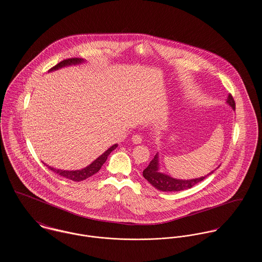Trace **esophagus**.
<instances>
[{"label": "esophagus", "mask_w": 262, "mask_h": 262, "mask_svg": "<svg viewBox=\"0 0 262 262\" xmlns=\"http://www.w3.org/2000/svg\"><path fill=\"white\" fill-rule=\"evenodd\" d=\"M132 141H133L135 144H139V143H141V141H142V137H141V136H139V135H134L133 137H132Z\"/></svg>", "instance_id": "34e87169"}]
</instances>
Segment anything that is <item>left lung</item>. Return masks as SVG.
I'll list each match as a JSON object with an SVG mask.
<instances>
[{
	"label": "left lung",
	"mask_w": 262,
	"mask_h": 262,
	"mask_svg": "<svg viewBox=\"0 0 262 262\" xmlns=\"http://www.w3.org/2000/svg\"><path fill=\"white\" fill-rule=\"evenodd\" d=\"M227 103L232 107L233 110L236 109V103L231 94L228 96ZM215 170H213L209 174H206L204 177H200V178L192 179V180L174 179L168 174H163L159 171V157H158V153H157L154 156V158L151 160L149 165L143 170L142 174L149 182L150 185H152L153 187L159 190L180 191V190H184V189H187V188L193 187L198 183L203 181L207 176L211 174Z\"/></svg>",
	"instance_id": "8db88e82"
}]
</instances>
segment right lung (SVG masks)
<instances>
[{
	"label": "right lung",
	"mask_w": 262,
	"mask_h": 262,
	"mask_svg": "<svg viewBox=\"0 0 262 262\" xmlns=\"http://www.w3.org/2000/svg\"><path fill=\"white\" fill-rule=\"evenodd\" d=\"M84 62L83 59H79V58H71V59H66L62 62H59L58 64H56L55 67L51 68L49 70V72L52 71H56V70H59L61 68L63 67H67V66H72V64H77V63H81V62ZM118 146V144H114L113 146H111L109 149L106 150L102 155H100L99 157L94 160L93 162L91 163L90 165H88V167L81 169V170H75V171H66V170H59V169H55L53 167H50L47 165V167L50 169L51 171H53L54 173L56 174H60L63 178H67L69 180H72V181H75V182H80V181H83L85 179H88L89 177L93 176L94 174H96L102 165L104 163L106 162L108 156L110 155V153L112 152L113 150L116 149V147Z\"/></svg>",
	"instance_id": "right-lung-1"
}]
</instances>
